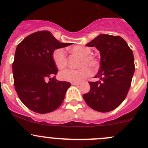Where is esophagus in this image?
<instances>
[{
	"label": "esophagus",
	"mask_w": 148,
	"mask_h": 148,
	"mask_svg": "<svg viewBox=\"0 0 148 148\" xmlns=\"http://www.w3.org/2000/svg\"><path fill=\"white\" fill-rule=\"evenodd\" d=\"M80 84H81L80 82H72V83H71V84L76 85V86H78V85H79Z\"/></svg>",
	"instance_id": "esophagus-1"
}]
</instances>
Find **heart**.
I'll return each mask as SVG.
<instances>
[{
    "instance_id": "b5f03b06",
    "label": "heart",
    "mask_w": 148,
    "mask_h": 148,
    "mask_svg": "<svg viewBox=\"0 0 148 148\" xmlns=\"http://www.w3.org/2000/svg\"><path fill=\"white\" fill-rule=\"evenodd\" d=\"M70 51L74 54L81 56L79 61V66H82L77 69L64 70L61 71L59 77L64 81L70 82H79L89 77L92 74V68L96 69L99 66V61L92 53V49L88 46H74L69 49ZM52 58L55 65L58 69H64L68 64L66 55L65 51L62 48L56 49L53 52Z\"/></svg>"
}]
</instances>
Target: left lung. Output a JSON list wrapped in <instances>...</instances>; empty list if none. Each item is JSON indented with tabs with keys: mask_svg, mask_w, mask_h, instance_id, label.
Returning <instances> with one entry per match:
<instances>
[{
	"mask_svg": "<svg viewBox=\"0 0 148 148\" xmlns=\"http://www.w3.org/2000/svg\"><path fill=\"white\" fill-rule=\"evenodd\" d=\"M100 52V68L95 76L99 80L89 82L90 91L83 95L89 107L100 112L117 108L126 98L135 72L132 51L118 36L100 34L86 44Z\"/></svg>",
	"mask_w": 148,
	"mask_h": 148,
	"instance_id": "left-lung-1",
	"label": "left lung"
}]
</instances>
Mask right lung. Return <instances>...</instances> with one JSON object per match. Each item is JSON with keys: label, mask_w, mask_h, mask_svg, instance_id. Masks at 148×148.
Wrapping results in <instances>:
<instances>
[{"label": "right lung", "mask_w": 148, "mask_h": 148, "mask_svg": "<svg viewBox=\"0 0 148 148\" xmlns=\"http://www.w3.org/2000/svg\"><path fill=\"white\" fill-rule=\"evenodd\" d=\"M70 45L56 40L49 31H41L28 36L16 47L12 66L15 89L21 101L32 111L49 113L63 102L71 84L53 77L58 69L52 54L55 49Z\"/></svg>", "instance_id": "add662e5"}]
</instances>
